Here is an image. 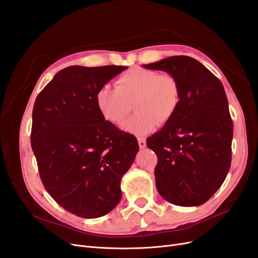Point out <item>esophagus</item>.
I'll return each mask as SVG.
<instances>
[{
	"label": "esophagus",
	"mask_w": 258,
	"mask_h": 258,
	"mask_svg": "<svg viewBox=\"0 0 258 258\" xmlns=\"http://www.w3.org/2000/svg\"><path fill=\"white\" fill-rule=\"evenodd\" d=\"M138 143H139L140 148H144V147L146 146V141H145V139H144V138H139V140H138Z\"/></svg>",
	"instance_id": "obj_1"
}]
</instances>
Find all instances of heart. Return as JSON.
<instances>
[{
	"label": "heart",
	"instance_id": "heart-1",
	"mask_svg": "<svg viewBox=\"0 0 258 258\" xmlns=\"http://www.w3.org/2000/svg\"><path fill=\"white\" fill-rule=\"evenodd\" d=\"M181 89L177 80L170 74L154 70L135 68L121 74L116 88L103 86L96 93L99 113L107 121H123L134 103L135 115L122 123V129L138 137H144L156 124L167 122L177 110Z\"/></svg>",
	"mask_w": 258,
	"mask_h": 258
}]
</instances>
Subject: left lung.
Instances as JSON below:
<instances>
[{
  "instance_id": "left-lung-1",
  "label": "left lung",
  "mask_w": 258,
  "mask_h": 258,
  "mask_svg": "<svg viewBox=\"0 0 258 258\" xmlns=\"http://www.w3.org/2000/svg\"><path fill=\"white\" fill-rule=\"evenodd\" d=\"M143 67L174 76L181 89L174 115L146 140L158 158L157 190L175 206L204 205L224 183L231 163L233 124L223 84L199 61L187 56Z\"/></svg>"
}]
</instances>
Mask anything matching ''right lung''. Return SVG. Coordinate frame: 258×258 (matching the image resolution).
I'll return each instance as SVG.
<instances>
[{
	"label": "right lung",
	"mask_w": 258,
	"mask_h": 258,
	"mask_svg": "<svg viewBox=\"0 0 258 258\" xmlns=\"http://www.w3.org/2000/svg\"><path fill=\"white\" fill-rule=\"evenodd\" d=\"M127 67L61 70L37 96L31 145L44 187L70 213L107 214L121 199L120 181L139 152L137 138L99 113L95 97Z\"/></svg>",
	"instance_id": "obj_1"
}]
</instances>
